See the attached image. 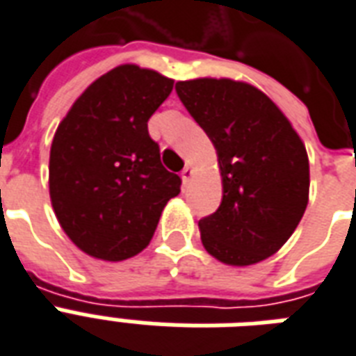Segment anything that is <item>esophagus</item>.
<instances>
[{
    "mask_svg": "<svg viewBox=\"0 0 356 356\" xmlns=\"http://www.w3.org/2000/svg\"><path fill=\"white\" fill-rule=\"evenodd\" d=\"M193 175H195V169H193L191 165H186V167H184V170H181V181H184V184H187V181L191 180Z\"/></svg>",
    "mask_w": 356,
    "mask_h": 356,
    "instance_id": "obj_1",
    "label": "esophagus"
}]
</instances>
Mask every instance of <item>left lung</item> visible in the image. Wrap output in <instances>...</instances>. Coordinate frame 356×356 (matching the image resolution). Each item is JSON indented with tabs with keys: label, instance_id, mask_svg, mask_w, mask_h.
I'll list each match as a JSON object with an SVG mask.
<instances>
[{
	"label": "left lung",
	"instance_id": "8db88e82",
	"mask_svg": "<svg viewBox=\"0 0 356 356\" xmlns=\"http://www.w3.org/2000/svg\"><path fill=\"white\" fill-rule=\"evenodd\" d=\"M176 92L217 150L222 200L198 221L204 249L227 266L273 256L308 204L305 143L260 89L228 78L178 81Z\"/></svg>",
	"mask_w": 356,
	"mask_h": 356
}]
</instances>
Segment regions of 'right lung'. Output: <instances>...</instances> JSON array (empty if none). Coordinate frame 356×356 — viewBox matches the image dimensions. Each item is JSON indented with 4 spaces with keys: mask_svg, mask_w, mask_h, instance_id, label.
Listing matches in <instances>:
<instances>
[{
    "mask_svg": "<svg viewBox=\"0 0 356 356\" xmlns=\"http://www.w3.org/2000/svg\"><path fill=\"white\" fill-rule=\"evenodd\" d=\"M175 79L120 65L92 81L60 120L49 150V198L85 254L122 261L150 243L181 180L161 165L148 118Z\"/></svg>",
    "mask_w": 356,
    "mask_h": 356,
    "instance_id": "right-lung-1",
    "label": "right lung"
}]
</instances>
